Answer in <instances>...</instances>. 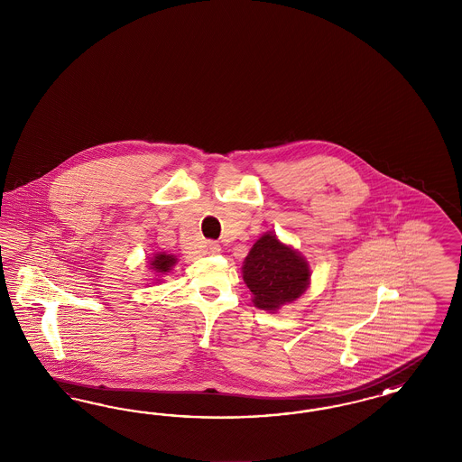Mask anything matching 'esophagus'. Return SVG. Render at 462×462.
<instances>
[{"label":"esophagus","mask_w":462,"mask_h":462,"mask_svg":"<svg viewBox=\"0 0 462 462\" xmlns=\"http://www.w3.org/2000/svg\"><path fill=\"white\" fill-rule=\"evenodd\" d=\"M220 251H222V247L217 242H208L207 244V254H218Z\"/></svg>","instance_id":"1"}]
</instances>
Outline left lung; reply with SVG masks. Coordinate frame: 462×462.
Listing matches in <instances>:
<instances>
[{"instance_id":"obj_1","label":"left lung","mask_w":462,"mask_h":462,"mask_svg":"<svg viewBox=\"0 0 462 462\" xmlns=\"http://www.w3.org/2000/svg\"><path fill=\"white\" fill-rule=\"evenodd\" d=\"M242 278L251 290L254 307L276 313L307 291L311 269L301 252L266 232L244 259Z\"/></svg>"}]
</instances>
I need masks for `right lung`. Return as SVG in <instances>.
Segmentation results:
<instances>
[{
	"instance_id": "add662e5",
	"label": "right lung",
	"mask_w": 462,
	"mask_h": 462,
	"mask_svg": "<svg viewBox=\"0 0 462 462\" xmlns=\"http://www.w3.org/2000/svg\"><path fill=\"white\" fill-rule=\"evenodd\" d=\"M176 264H178L176 255L166 254V252H154L151 257H147V266H145L154 274L151 282H162V278L168 276V273H171Z\"/></svg>"
}]
</instances>
